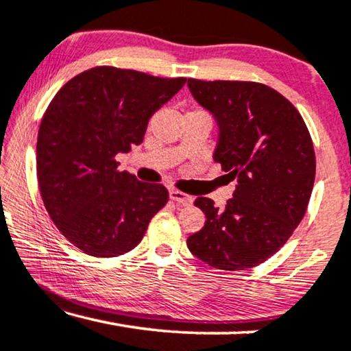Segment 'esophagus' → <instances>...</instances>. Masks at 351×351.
<instances>
[{
  "instance_id": "esophagus-1",
  "label": "esophagus",
  "mask_w": 351,
  "mask_h": 351,
  "mask_svg": "<svg viewBox=\"0 0 351 351\" xmlns=\"http://www.w3.org/2000/svg\"><path fill=\"white\" fill-rule=\"evenodd\" d=\"M169 198L182 206H189L191 204V201H193V198H191L190 195H185L184 191H179V190H169Z\"/></svg>"
}]
</instances>
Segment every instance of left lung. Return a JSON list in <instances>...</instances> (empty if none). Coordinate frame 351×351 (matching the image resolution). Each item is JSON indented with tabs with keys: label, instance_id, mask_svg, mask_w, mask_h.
I'll return each instance as SVG.
<instances>
[{
	"label": "left lung",
	"instance_id": "obj_1",
	"mask_svg": "<svg viewBox=\"0 0 351 351\" xmlns=\"http://www.w3.org/2000/svg\"><path fill=\"white\" fill-rule=\"evenodd\" d=\"M219 126L214 161L237 180L223 209L204 196V227L186 239L195 257L219 270H244L280 251L304 219L315 184L313 142L304 118L270 86L189 80Z\"/></svg>",
	"mask_w": 351,
	"mask_h": 351
}]
</instances>
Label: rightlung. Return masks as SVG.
<instances>
[{
  "mask_svg": "<svg viewBox=\"0 0 351 351\" xmlns=\"http://www.w3.org/2000/svg\"><path fill=\"white\" fill-rule=\"evenodd\" d=\"M185 81L95 66L51 100L38 131V185L52 222L83 252H129L169 199L161 184L118 171L117 155L141 145L148 119Z\"/></svg>",
  "mask_w": 351,
  "mask_h": 351,
  "instance_id": "right-lung-1",
  "label": "right lung"
}]
</instances>
